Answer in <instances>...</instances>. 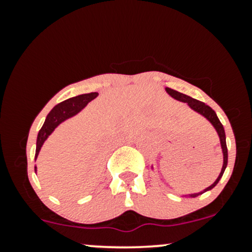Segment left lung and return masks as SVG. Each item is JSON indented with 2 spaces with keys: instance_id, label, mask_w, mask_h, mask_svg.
I'll use <instances>...</instances> for the list:
<instances>
[{
  "instance_id": "obj_1",
  "label": "left lung",
  "mask_w": 252,
  "mask_h": 252,
  "mask_svg": "<svg viewBox=\"0 0 252 252\" xmlns=\"http://www.w3.org/2000/svg\"><path fill=\"white\" fill-rule=\"evenodd\" d=\"M166 90H167V92H168V94H170V96L174 97L175 99L181 100V102L187 103L193 110H195V111H198L199 114H201L202 116L206 117L207 120H209L210 122L213 124V126H215V128H216L217 132H218L219 138H220V143H221V148H222V154H224V163H222V168H221L220 174H219L218 179H217L215 184L211 185L210 187H207V189H205L204 192H206V190H209V189H212L213 187H215L216 185L218 184V181L220 180V178L222 176V174H224V170H225V168H226V166H227V147H226V138H225L224 126H222V124L220 123V121H219V118H218V116H217V114L215 112V110L211 108V106L206 105V104L200 102V100L194 99V98L187 96V94H181V92L175 91V90H173V89L166 88ZM204 192H201V193H195V194H190L189 196H198V195L202 194V193H204Z\"/></svg>"
}]
</instances>
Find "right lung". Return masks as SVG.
<instances>
[{"mask_svg": "<svg viewBox=\"0 0 252 252\" xmlns=\"http://www.w3.org/2000/svg\"><path fill=\"white\" fill-rule=\"evenodd\" d=\"M97 92H91V94H80V96L72 97L70 99H66L63 102L59 103L58 105L54 106L51 110L50 114L47 115L45 123H43L42 128L40 129L39 134H37V140H36V152H35V158L39 155L40 149H41L43 142H45L46 138L50 136V134L53 131L54 128L59 123H62L63 121H65L66 118L73 116L77 112H79L84 106L88 104L90 100H92L94 98L97 97Z\"/></svg>", "mask_w": 252, "mask_h": 252, "instance_id": "1", "label": "right lung"}]
</instances>
